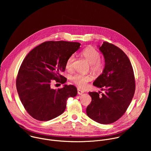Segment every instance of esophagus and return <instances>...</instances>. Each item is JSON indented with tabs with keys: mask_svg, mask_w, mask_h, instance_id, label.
Segmentation results:
<instances>
[{
	"mask_svg": "<svg viewBox=\"0 0 151 151\" xmlns=\"http://www.w3.org/2000/svg\"><path fill=\"white\" fill-rule=\"evenodd\" d=\"M84 93V91L83 90H81V89H80V88H78V94H79V95H81V94H82L83 93Z\"/></svg>",
	"mask_w": 151,
	"mask_h": 151,
	"instance_id": "1",
	"label": "esophagus"
}]
</instances>
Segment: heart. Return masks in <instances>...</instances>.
Listing matches in <instances>:
<instances>
[{
  "label": "heart",
  "mask_w": 151,
  "mask_h": 151,
  "mask_svg": "<svg viewBox=\"0 0 151 151\" xmlns=\"http://www.w3.org/2000/svg\"><path fill=\"white\" fill-rule=\"evenodd\" d=\"M82 55L90 64V69L95 73L101 72L104 68V63L100 59V54L95 48L88 47L81 52ZM75 60L73 55H70L66 63V68L70 70L73 68V63ZM92 76L89 75L75 74L72 76V81L81 88H84L87 86V83L92 80Z\"/></svg>",
  "instance_id": "heart-1"
}]
</instances>
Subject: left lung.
<instances>
[{
    "instance_id": "obj_1",
    "label": "left lung",
    "mask_w": 151,
    "mask_h": 151,
    "mask_svg": "<svg viewBox=\"0 0 151 151\" xmlns=\"http://www.w3.org/2000/svg\"><path fill=\"white\" fill-rule=\"evenodd\" d=\"M99 47L105 65L93 85L105 93L100 96V91L89 92L92 100L86 112L94 121L109 124L126 112L135 92V79L131 62L123 51L107 42Z\"/></svg>"
}]
</instances>
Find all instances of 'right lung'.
I'll list each match as a JSON object with an SVG mask.
<instances>
[{"mask_svg":"<svg viewBox=\"0 0 151 151\" xmlns=\"http://www.w3.org/2000/svg\"><path fill=\"white\" fill-rule=\"evenodd\" d=\"M78 42L47 41L33 49L19 68L16 87L25 109L33 118L47 121L61 115L67 100L76 96L77 88L64 85L58 90L51 88L54 80L64 83L67 79L60 73L66 69L68 58L79 48Z\"/></svg>","mask_w":151,"mask_h":151,"instance_id":"right-lung-1","label":"right lung"}]
</instances>
